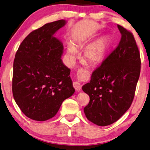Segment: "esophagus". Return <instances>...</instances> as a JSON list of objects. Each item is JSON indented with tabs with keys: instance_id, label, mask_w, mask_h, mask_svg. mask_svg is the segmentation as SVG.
<instances>
[{
	"instance_id": "obj_1",
	"label": "esophagus",
	"mask_w": 150,
	"mask_h": 150,
	"mask_svg": "<svg viewBox=\"0 0 150 150\" xmlns=\"http://www.w3.org/2000/svg\"><path fill=\"white\" fill-rule=\"evenodd\" d=\"M80 72H79V74ZM73 86L74 88L76 89V91H77V92H79V91L81 90V85H80V82L79 81H76L74 82L73 84Z\"/></svg>"
}]
</instances>
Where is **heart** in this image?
<instances>
[{
	"mask_svg": "<svg viewBox=\"0 0 150 150\" xmlns=\"http://www.w3.org/2000/svg\"><path fill=\"white\" fill-rule=\"evenodd\" d=\"M76 47L81 48L85 45L86 41L79 40L76 41ZM110 40L108 37H103L88 45L84 50L83 55L84 59L91 64H97L104 59L109 49ZM77 50L72 44L69 43L66 48V57L70 64H73L76 56L77 55Z\"/></svg>",
	"mask_w": 150,
	"mask_h": 150,
	"instance_id": "1",
	"label": "heart"
}]
</instances>
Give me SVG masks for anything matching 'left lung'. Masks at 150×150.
I'll list each match as a JSON object with an SVG mask.
<instances>
[{
	"mask_svg": "<svg viewBox=\"0 0 150 150\" xmlns=\"http://www.w3.org/2000/svg\"><path fill=\"white\" fill-rule=\"evenodd\" d=\"M118 28L122 34L118 47L82 87L90 97L85 116L101 127L112 125L129 110L140 75V54L134 36L121 25Z\"/></svg>",
	"mask_w": 150,
	"mask_h": 150,
	"instance_id": "obj_1",
	"label": "left lung"
}]
</instances>
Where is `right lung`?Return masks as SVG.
I'll list each match as a JSON object with an SVG mask.
<instances>
[{
  "label": "right lung",
  "instance_id": "1",
  "mask_svg": "<svg viewBox=\"0 0 150 150\" xmlns=\"http://www.w3.org/2000/svg\"><path fill=\"white\" fill-rule=\"evenodd\" d=\"M66 23L61 19L34 30L16 54L13 95L21 112L32 120L53 118L63 101L75 92L70 70L61 59L64 46L55 36Z\"/></svg>",
  "mask_w": 150,
  "mask_h": 150
}]
</instances>
